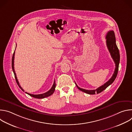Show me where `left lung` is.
<instances>
[{"instance_id":"8db88e82","label":"left lung","mask_w":132,"mask_h":132,"mask_svg":"<svg viewBox=\"0 0 132 132\" xmlns=\"http://www.w3.org/2000/svg\"><path fill=\"white\" fill-rule=\"evenodd\" d=\"M105 38L106 39V43L107 47L109 50V51L111 54V56L115 64H116V68L113 74V76L112 77L106 82H105L103 85L99 87L96 90H86L84 89L80 88L79 87L77 84H76L77 87L81 91H83L86 93L89 94V95H95L96 93H99L103 91L104 89H105L108 86H109L111 84H112L114 80L116 79L118 72L119 70V63H120V52L118 48V46L116 44V36L115 34L113 31H109L105 36Z\"/></svg>"}]
</instances>
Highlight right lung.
<instances>
[{
	"label": "right lung",
	"mask_w": 132,
	"mask_h": 132,
	"mask_svg": "<svg viewBox=\"0 0 132 132\" xmlns=\"http://www.w3.org/2000/svg\"><path fill=\"white\" fill-rule=\"evenodd\" d=\"M16 48V47H15ZM14 54H15V51L13 54V55H12V70H13V72L14 73V77H15V80H16V82L18 84V85L19 86V87H20V88L23 91H24V90L22 88V87L20 86V84H19V82L18 79H17V78H16V73L15 72V70H14ZM55 87H56V84H55V82L54 81V84H53V86L52 87L51 89L48 91L47 92L44 93H42V94H40V95H33V94H30V93H29L27 92H26V93H27L28 95H29V96L33 97V98H37V99H43V98H46V97H49L51 95H52V94L54 93V91H55Z\"/></svg>",
	"instance_id": "right-lung-1"
}]
</instances>
